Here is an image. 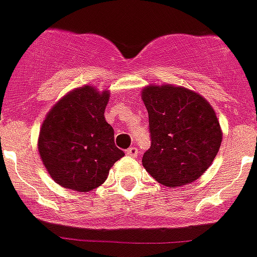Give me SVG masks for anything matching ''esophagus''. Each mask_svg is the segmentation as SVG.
<instances>
[{
	"label": "esophagus",
	"instance_id": "1",
	"mask_svg": "<svg viewBox=\"0 0 257 257\" xmlns=\"http://www.w3.org/2000/svg\"><path fill=\"white\" fill-rule=\"evenodd\" d=\"M125 153L129 156V157L136 158L137 156H138V150H137L136 147H131V148H129V150L125 151Z\"/></svg>",
	"mask_w": 257,
	"mask_h": 257
}]
</instances>
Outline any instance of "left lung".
I'll return each instance as SVG.
<instances>
[{
    "label": "left lung",
    "instance_id": "1",
    "mask_svg": "<svg viewBox=\"0 0 257 257\" xmlns=\"http://www.w3.org/2000/svg\"><path fill=\"white\" fill-rule=\"evenodd\" d=\"M142 100L151 133L143 167L169 188L194 183L209 169L222 143L214 109L203 96L183 86L148 85L142 90Z\"/></svg>",
    "mask_w": 257,
    "mask_h": 257
}]
</instances>
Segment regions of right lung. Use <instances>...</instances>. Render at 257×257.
Masks as SVG:
<instances>
[{"label": "right lung", "instance_id": "1", "mask_svg": "<svg viewBox=\"0 0 257 257\" xmlns=\"http://www.w3.org/2000/svg\"><path fill=\"white\" fill-rule=\"evenodd\" d=\"M110 91L85 85L61 97L40 126L38 150L48 174L69 190L88 193L105 183L124 152L104 112Z\"/></svg>", "mask_w": 257, "mask_h": 257}]
</instances>
